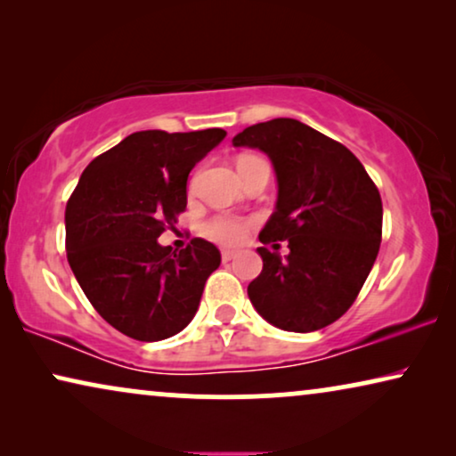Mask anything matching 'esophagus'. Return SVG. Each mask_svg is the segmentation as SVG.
<instances>
[{"instance_id":"1","label":"esophagus","mask_w":456,"mask_h":456,"mask_svg":"<svg viewBox=\"0 0 456 456\" xmlns=\"http://www.w3.org/2000/svg\"><path fill=\"white\" fill-rule=\"evenodd\" d=\"M234 251H230V248H224L222 251V261H232L234 259Z\"/></svg>"}]
</instances>
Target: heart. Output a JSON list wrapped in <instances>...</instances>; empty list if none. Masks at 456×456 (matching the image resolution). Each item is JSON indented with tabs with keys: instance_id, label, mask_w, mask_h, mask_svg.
I'll return each mask as SVG.
<instances>
[{
	"instance_id": "heart-1",
	"label": "heart",
	"mask_w": 456,
	"mask_h": 456,
	"mask_svg": "<svg viewBox=\"0 0 456 456\" xmlns=\"http://www.w3.org/2000/svg\"><path fill=\"white\" fill-rule=\"evenodd\" d=\"M245 159H255V158H242L240 161ZM247 228H248V222L242 220V217L220 216L205 226V232H208L211 240L222 242V245H239V242L245 240Z\"/></svg>"
}]
</instances>
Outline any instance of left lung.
<instances>
[{"mask_svg": "<svg viewBox=\"0 0 456 456\" xmlns=\"http://www.w3.org/2000/svg\"><path fill=\"white\" fill-rule=\"evenodd\" d=\"M232 145L270 158L278 201L259 240H289L284 257L257 248L264 270L247 289L253 307L286 332L330 326L351 307L378 257L382 199L376 184L345 145L292 118L248 126Z\"/></svg>", "mask_w": 456, "mask_h": 456, "instance_id": "obj_1", "label": "left lung"}]
</instances>
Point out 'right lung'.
I'll list each match as a JSON object with an SVG mask.
<instances>
[{"instance_id":"right-lung-1","label":"right lung","mask_w":456,"mask_h":456,"mask_svg":"<svg viewBox=\"0 0 456 456\" xmlns=\"http://www.w3.org/2000/svg\"><path fill=\"white\" fill-rule=\"evenodd\" d=\"M226 130H141L91 161L66 205V253L80 289L110 326L134 340L170 338L189 326L216 245L192 239L183 251L158 239L186 208L192 167Z\"/></svg>"}]
</instances>
